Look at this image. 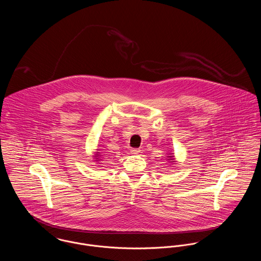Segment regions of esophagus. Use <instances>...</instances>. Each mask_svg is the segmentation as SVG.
<instances>
[{
	"instance_id": "obj_1",
	"label": "esophagus",
	"mask_w": 261,
	"mask_h": 261,
	"mask_svg": "<svg viewBox=\"0 0 261 261\" xmlns=\"http://www.w3.org/2000/svg\"><path fill=\"white\" fill-rule=\"evenodd\" d=\"M130 152H131V154H133V155H137V154H139L140 150L137 149V148H132V149L130 150Z\"/></svg>"
}]
</instances>
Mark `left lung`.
I'll return each mask as SVG.
<instances>
[{
  "label": "left lung",
  "mask_w": 261,
  "mask_h": 261,
  "mask_svg": "<svg viewBox=\"0 0 261 261\" xmlns=\"http://www.w3.org/2000/svg\"><path fill=\"white\" fill-rule=\"evenodd\" d=\"M171 156H167L168 157V160L171 162V163H174V162H176L175 161V157H174L173 154H170Z\"/></svg>",
  "instance_id": "left-lung-1"
}]
</instances>
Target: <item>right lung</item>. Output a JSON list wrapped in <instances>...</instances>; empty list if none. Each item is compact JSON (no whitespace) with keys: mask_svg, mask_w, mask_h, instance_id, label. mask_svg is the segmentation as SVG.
<instances>
[{"mask_svg":"<svg viewBox=\"0 0 261 261\" xmlns=\"http://www.w3.org/2000/svg\"><path fill=\"white\" fill-rule=\"evenodd\" d=\"M94 157H95L94 159H96V160H94L95 162H98V163H99V162L101 161V153H100V152H96L95 155H94Z\"/></svg>","mask_w":261,"mask_h":261,"instance_id":"add662e5","label":"right lung"}]
</instances>
